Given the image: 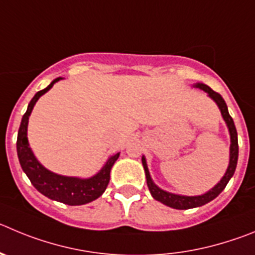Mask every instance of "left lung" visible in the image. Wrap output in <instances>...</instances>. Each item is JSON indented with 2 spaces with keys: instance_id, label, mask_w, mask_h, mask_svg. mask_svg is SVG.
Wrapping results in <instances>:
<instances>
[{
  "instance_id": "8db88e82",
  "label": "left lung",
  "mask_w": 255,
  "mask_h": 255,
  "mask_svg": "<svg viewBox=\"0 0 255 255\" xmlns=\"http://www.w3.org/2000/svg\"><path fill=\"white\" fill-rule=\"evenodd\" d=\"M195 88H200V90L205 91L207 93L210 99L218 105V107L220 109L221 116H223L224 121H225L226 126L229 129V134H230V154H229V165L228 169H226L225 174H224L223 178L219 181L218 184H215L211 190L207 191L204 195L198 196H184V195H177V193L168 192V191L162 190L159 187L154 183V181L151 179L150 173H149L148 164H146L145 156H141V163H143L144 170H145V177H146V184H148V188L150 191L151 196H153L154 200L159 201L165 206H169L172 209L177 210H187V209H195V207H200L206 205L207 202L212 201L214 198L218 197L221 192L224 191V188L226 187V184L229 183L230 178L234 176L235 168L238 164V155H239V145H238V132L235 129L234 121L231 119L230 114L228 111V106H226L225 101L221 97V95H219L218 92L212 91L211 88L207 85L204 83H195L193 85Z\"/></svg>"
}]
</instances>
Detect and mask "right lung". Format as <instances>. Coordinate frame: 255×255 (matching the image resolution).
<instances>
[{
	"mask_svg": "<svg viewBox=\"0 0 255 255\" xmlns=\"http://www.w3.org/2000/svg\"><path fill=\"white\" fill-rule=\"evenodd\" d=\"M60 79H63L62 77L55 78L48 87L39 91L32 97L25 115L22 116V120H21L16 149H17L18 162H20L21 168L27 176V178L30 179L32 186L39 192L43 193L44 196H46L50 200L58 201V202L69 205V206H78V205L92 202L105 192L110 182L111 168L120 156V153H116L110 156L107 162L104 164V167L95 176L90 177V178H79V177H68L57 174L54 172H51V170L46 169L36 159V156L34 155L29 145V140H27L29 118L31 115V111L37 100L40 99L44 93L48 92L54 86L55 82L60 81Z\"/></svg>",
	"mask_w": 255,
	"mask_h": 255,
	"instance_id": "1",
	"label": "right lung"
}]
</instances>
